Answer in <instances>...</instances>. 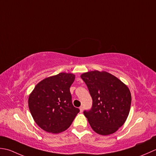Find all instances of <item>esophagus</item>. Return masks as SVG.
<instances>
[{"label": "esophagus", "mask_w": 156, "mask_h": 156, "mask_svg": "<svg viewBox=\"0 0 156 156\" xmlns=\"http://www.w3.org/2000/svg\"><path fill=\"white\" fill-rule=\"evenodd\" d=\"M79 110H80V112H82L83 110V107L80 106V107H79Z\"/></svg>", "instance_id": "esophagus-1"}]
</instances>
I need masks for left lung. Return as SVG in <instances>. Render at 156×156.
<instances>
[{
  "mask_svg": "<svg viewBox=\"0 0 156 156\" xmlns=\"http://www.w3.org/2000/svg\"><path fill=\"white\" fill-rule=\"evenodd\" d=\"M93 100L90 111H84L91 129L98 134L115 133L125 122L131 108L129 87L106 71H91L81 74Z\"/></svg>",
  "mask_w": 156,
  "mask_h": 156,
  "instance_id": "8db88e82",
  "label": "left lung"
}]
</instances>
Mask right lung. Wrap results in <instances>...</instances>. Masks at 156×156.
<instances>
[{
	"label": "right lung",
	"instance_id": "1",
	"mask_svg": "<svg viewBox=\"0 0 156 156\" xmlns=\"http://www.w3.org/2000/svg\"><path fill=\"white\" fill-rule=\"evenodd\" d=\"M75 79L74 74L60 73L40 81L30 94L31 114L44 131L56 134L65 131L79 112L72 104L69 90Z\"/></svg>",
	"mask_w": 156,
	"mask_h": 156
}]
</instances>
